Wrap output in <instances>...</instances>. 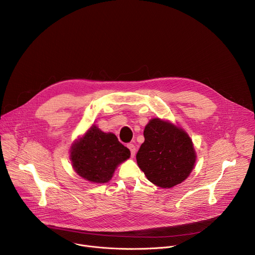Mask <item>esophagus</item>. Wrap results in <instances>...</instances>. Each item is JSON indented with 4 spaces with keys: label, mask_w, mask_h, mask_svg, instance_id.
Instances as JSON below:
<instances>
[{
    "label": "esophagus",
    "mask_w": 255,
    "mask_h": 255,
    "mask_svg": "<svg viewBox=\"0 0 255 255\" xmlns=\"http://www.w3.org/2000/svg\"><path fill=\"white\" fill-rule=\"evenodd\" d=\"M127 146L130 149V151H131V157H134L135 154H136V147H135V145L132 144V143L127 144Z\"/></svg>",
    "instance_id": "esophagus-1"
}]
</instances>
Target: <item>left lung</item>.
<instances>
[{
	"label": "left lung",
	"instance_id": "left-lung-1",
	"mask_svg": "<svg viewBox=\"0 0 255 255\" xmlns=\"http://www.w3.org/2000/svg\"><path fill=\"white\" fill-rule=\"evenodd\" d=\"M144 142L136 154L138 167L160 188H173L194 169L196 151L191 137L181 128L159 118L145 126Z\"/></svg>",
	"mask_w": 255,
	"mask_h": 255
}]
</instances>
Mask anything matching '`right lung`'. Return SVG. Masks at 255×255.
Returning <instances> with one entry per match:
<instances>
[{"mask_svg":"<svg viewBox=\"0 0 255 255\" xmlns=\"http://www.w3.org/2000/svg\"><path fill=\"white\" fill-rule=\"evenodd\" d=\"M130 157V150L113 133H105L95 125L90 127L71 147L75 171L94 183L108 182L119 164Z\"/></svg>","mask_w":255,"mask_h":255,"instance_id":"1","label":"right lung"}]
</instances>
